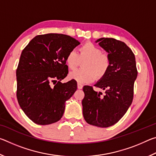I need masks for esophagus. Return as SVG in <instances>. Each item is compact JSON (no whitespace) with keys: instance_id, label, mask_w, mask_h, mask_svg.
<instances>
[{"instance_id":"1","label":"esophagus","mask_w":156,"mask_h":156,"mask_svg":"<svg viewBox=\"0 0 156 156\" xmlns=\"http://www.w3.org/2000/svg\"><path fill=\"white\" fill-rule=\"evenodd\" d=\"M77 87H78V89H83V84H80V83H78V84H77Z\"/></svg>"}]
</instances>
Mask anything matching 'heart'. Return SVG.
<instances>
[{
  "mask_svg": "<svg viewBox=\"0 0 156 156\" xmlns=\"http://www.w3.org/2000/svg\"><path fill=\"white\" fill-rule=\"evenodd\" d=\"M83 62V69L69 73V77L80 83H89L103 78L109 71L111 60L107 54L91 42L84 43L78 49V54L71 50L65 57V63L69 69L73 70Z\"/></svg>",
  "mask_w": 156,
  "mask_h": 156,
  "instance_id": "b5f03b06",
  "label": "heart"
}]
</instances>
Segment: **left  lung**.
<instances>
[{
	"instance_id": "obj_1",
	"label": "left lung",
	"mask_w": 156,
	"mask_h": 156,
	"mask_svg": "<svg viewBox=\"0 0 156 156\" xmlns=\"http://www.w3.org/2000/svg\"><path fill=\"white\" fill-rule=\"evenodd\" d=\"M96 42L109 53L111 66L107 75L94 85L105 90L104 95L91 86L83 87V112L89 125L109 127L122 118L131 105L138 70L134 54L124 42L112 38Z\"/></svg>"
}]
</instances>
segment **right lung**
I'll list each match as a JSON object with an SVG mask.
<instances>
[{
    "mask_svg": "<svg viewBox=\"0 0 156 156\" xmlns=\"http://www.w3.org/2000/svg\"><path fill=\"white\" fill-rule=\"evenodd\" d=\"M80 43L60 34L38 35L21 53L16 69V97L21 109L34 123L56 122L65 102L77 89V83L60 80L68 73L65 57Z\"/></svg>",
    "mask_w": 156,
    "mask_h": 156,
    "instance_id": "obj_1",
    "label": "right lung"
}]
</instances>
